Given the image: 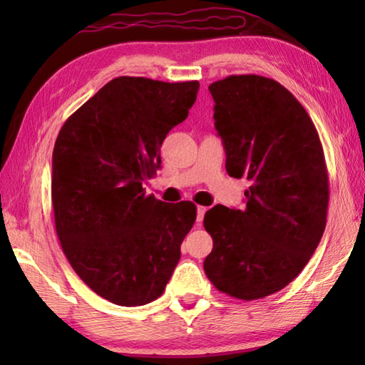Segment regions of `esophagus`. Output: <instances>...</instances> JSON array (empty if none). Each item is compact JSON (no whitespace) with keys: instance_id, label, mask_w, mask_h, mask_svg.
<instances>
[{"instance_id":"esophagus-1","label":"esophagus","mask_w":365,"mask_h":365,"mask_svg":"<svg viewBox=\"0 0 365 365\" xmlns=\"http://www.w3.org/2000/svg\"><path fill=\"white\" fill-rule=\"evenodd\" d=\"M206 211H207V207H205V206H197V209H196V225H197V227L201 225L202 219H205Z\"/></svg>"}]
</instances>
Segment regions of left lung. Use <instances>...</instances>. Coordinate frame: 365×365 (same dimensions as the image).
<instances>
[{"mask_svg": "<svg viewBox=\"0 0 365 365\" xmlns=\"http://www.w3.org/2000/svg\"><path fill=\"white\" fill-rule=\"evenodd\" d=\"M225 169L246 177V206L209 209L214 248L205 259L212 285L252 301L280 292L304 269L322 238L329 174L311 117L285 86L261 76L209 85Z\"/></svg>", "mask_w": 365, "mask_h": 365, "instance_id": "1", "label": "left lung"}]
</instances>
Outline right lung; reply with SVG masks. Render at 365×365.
Instances as JSON below:
<instances>
[{
    "instance_id": "add662e5",
    "label": "right lung",
    "mask_w": 365,
    "mask_h": 365,
    "mask_svg": "<svg viewBox=\"0 0 365 365\" xmlns=\"http://www.w3.org/2000/svg\"><path fill=\"white\" fill-rule=\"evenodd\" d=\"M200 82L117 77L82 104L54 143L51 200L67 261L96 294L143 306L164 293L196 220L191 201L146 196L160 145L188 117Z\"/></svg>"
}]
</instances>
